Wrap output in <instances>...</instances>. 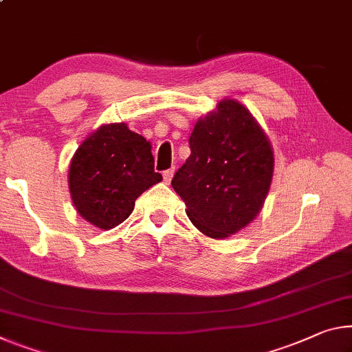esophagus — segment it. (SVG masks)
I'll return each instance as SVG.
<instances>
[{"mask_svg": "<svg viewBox=\"0 0 352 352\" xmlns=\"http://www.w3.org/2000/svg\"><path fill=\"white\" fill-rule=\"evenodd\" d=\"M174 172H175V167H170V169H167V170L163 172V178H164L166 183H170L172 177H174Z\"/></svg>", "mask_w": 352, "mask_h": 352, "instance_id": "1", "label": "esophagus"}]
</instances>
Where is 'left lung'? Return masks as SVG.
Here are the masks:
<instances>
[{
  "label": "left lung",
  "mask_w": 352,
  "mask_h": 352,
  "mask_svg": "<svg viewBox=\"0 0 352 352\" xmlns=\"http://www.w3.org/2000/svg\"><path fill=\"white\" fill-rule=\"evenodd\" d=\"M189 148L172 188L206 236L233 235L258 214L270 191L274 170L270 141L241 103L222 100L194 126Z\"/></svg>",
  "instance_id": "1"
}]
</instances>
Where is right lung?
Here are the masks:
<instances>
[{
	"label": "right lung",
	"mask_w": 352,
	"mask_h": 352,
	"mask_svg": "<svg viewBox=\"0 0 352 352\" xmlns=\"http://www.w3.org/2000/svg\"><path fill=\"white\" fill-rule=\"evenodd\" d=\"M161 180L150 142L125 124L100 126L78 147L69 169L76 211L103 230L124 222L136 199Z\"/></svg>",
	"instance_id": "1"
}]
</instances>
